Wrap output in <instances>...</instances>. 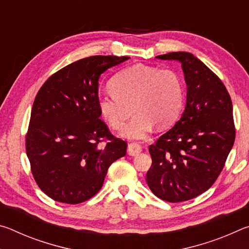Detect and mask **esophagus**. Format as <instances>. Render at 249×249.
I'll list each match as a JSON object with an SVG mask.
<instances>
[{
	"mask_svg": "<svg viewBox=\"0 0 249 249\" xmlns=\"http://www.w3.org/2000/svg\"><path fill=\"white\" fill-rule=\"evenodd\" d=\"M142 150V146L137 142H130L127 147V153L129 156H137Z\"/></svg>",
	"mask_w": 249,
	"mask_h": 249,
	"instance_id": "1",
	"label": "esophagus"
}]
</instances>
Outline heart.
I'll return each mask as SVG.
<instances>
[{
  "label": "heart",
  "mask_w": 249,
  "mask_h": 249,
  "mask_svg": "<svg viewBox=\"0 0 249 249\" xmlns=\"http://www.w3.org/2000/svg\"><path fill=\"white\" fill-rule=\"evenodd\" d=\"M112 94L101 95L98 107L101 116L113 129L124 127L129 140H142L156 124L170 125L178 116L183 101V88L179 75L171 69L135 65L120 71L109 81Z\"/></svg>",
  "instance_id": "heart-1"
}]
</instances>
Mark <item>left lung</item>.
<instances>
[{
	"mask_svg": "<svg viewBox=\"0 0 249 249\" xmlns=\"http://www.w3.org/2000/svg\"><path fill=\"white\" fill-rule=\"evenodd\" d=\"M156 58L181 62L187 103L174 127L149 146L146 181L159 199L178 203L205 192L224 168L235 141L233 104L221 79L192 53Z\"/></svg>",
	"mask_w": 249,
	"mask_h": 249,
	"instance_id": "left-lung-1",
	"label": "left lung"
}]
</instances>
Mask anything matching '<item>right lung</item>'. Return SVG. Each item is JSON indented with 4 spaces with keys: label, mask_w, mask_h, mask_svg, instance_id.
Wrapping results in <instances>:
<instances>
[{
    "label": "right lung",
    "mask_w": 249,
    "mask_h": 249,
    "mask_svg": "<svg viewBox=\"0 0 249 249\" xmlns=\"http://www.w3.org/2000/svg\"><path fill=\"white\" fill-rule=\"evenodd\" d=\"M129 57L80 59L47 79L34 101L25 137L34 179L53 200L78 204L102 188L127 142L115 137L98 107L99 79Z\"/></svg>",
    "instance_id": "obj_1"
}]
</instances>
